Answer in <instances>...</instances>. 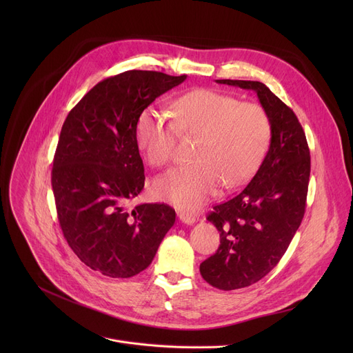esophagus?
I'll return each mask as SVG.
<instances>
[{"mask_svg": "<svg viewBox=\"0 0 353 353\" xmlns=\"http://www.w3.org/2000/svg\"><path fill=\"white\" fill-rule=\"evenodd\" d=\"M177 216H179V219L183 221V223H186V225H193V223H196V216L192 214V213H189V212H180Z\"/></svg>", "mask_w": 353, "mask_h": 353, "instance_id": "34e87169", "label": "esophagus"}]
</instances>
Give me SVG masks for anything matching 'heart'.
<instances>
[{"label": "heart", "mask_w": 353, "mask_h": 353, "mask_svg": "<svg viewBox=\"0 0 353 353\" xmlns=\"http://www.w3.org/2000/svg\"><path fill=\"white\" fill-rule=\"evenodd\" d=\"M197 137L192 159L154 184L157 199L194 210L223 184L242 186L252 179L268 152L272 121L254 103L210 88H194L173 101V120L148 105L136 123V140L147 161L157 169L174 160L177 136Z\"/></svg>", "instance_id": "obj_1"}]
</instances>
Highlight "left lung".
Returning <instances> with one entry per match:
<instances>
[{
    "label": "left lung",
    "mask_w": 353,
    "mask_h": 353,
    "mask_svg": "<svg viewBox=\"0 0 353 353\" xmlns=\"http://www.w3.org/2000/svg\"><path fill=\"white\" fill-rule=\"evenodd\" d=\"M216 83L254 91L272 121L270 147L257 173L208 214L220 232V246L200 265V273L213 288L234 290L263 279L288 250L306 209L310 153L293 110L263 83Z\"/></svg>",
    "instance_id": "8db88e82"
}]
</instances>
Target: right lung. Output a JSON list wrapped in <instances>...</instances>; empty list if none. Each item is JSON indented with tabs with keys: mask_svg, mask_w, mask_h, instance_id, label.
<instances>
[{
	"mask_svg": "<svg viewBox=\"0 0 353 353\" xmlns=\"http://www.w3.org/2000/svg\"><path fill=\"white\" fill-rule=\"evenodd\" d=\"M186 76L130 70L92 87L61 128L51 184L68 246L90 269L132 277L156 256L176 212L164 203L128 210L144 188L136 140L141 111Z\"/></svg>",
	"mask_w": 353,
	"mask_h": 353,
	"instance_id": "right-lung-1",
	"label": "right lung"
}]
</instances>
